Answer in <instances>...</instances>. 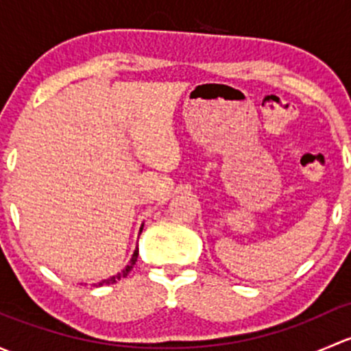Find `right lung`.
Returning <instances> with one entry per match:
<instances>
[{
	"label": "right lung",
	"mask_w": 351,
	"mask_h": 351,
	"mask_svg": "<svg viewBox=\"0 0 351 351\" xmlns=\"http://www.w3.org/2000/svg\"><path fill=\"white\" fill-rule=\"evenodd\" d=\"M141 231H143V229H141ZM137 254H139V250H137L136 247V251H134V254H132V258H130V261H129V265H127L125 268H123L122 271H120V274H117V275H113V277H110V278H107V280H104V282H100V284L98 285H104V284H107V285H110V284H115L117 280H120V278H125L127 275H129V271L132 270V267L134 265H136V261H137Z\"/></svg>",
	"instance_id": "1"
}]
</instances>
